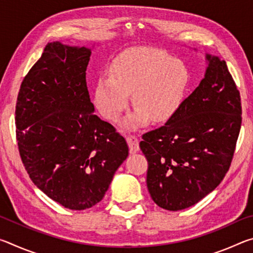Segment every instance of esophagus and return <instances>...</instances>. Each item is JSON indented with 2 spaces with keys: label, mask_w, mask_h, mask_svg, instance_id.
I'll return each instance as SVG.
<instances>
[{
  "label": "esophagus",
  "mask_w": 253,
  "mask_h": 253,
  "mask_svg": "<svg viewBox=\"0 0 253 253\" xmlns=\"http://www.w3.org/2000/svg\"><path fill=\"white\" fill-rule=\"evenodd\" d=\"M127 144L129 146V149L131 153H136L139 151V140L135 136H127Z\"/></svg>",
  "instance_id": "obj_1"
}]
</instances>
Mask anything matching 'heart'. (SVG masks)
<instances>
[{
	"label": "heart",
	"mask_w": 253,
	"mask_h": 253,
	"mask_svg": "<svg viewBox=\"0 0 253 253\" xmlns=\"http://www.w3.org/2000/svg\"><path fill=\"white\" fill-rule=\"evenodd\" d=\"M188 70L178 59L154 48L122 53L109 68V76L97 81L95 102L109 121H117L131 95L136 107L124 126L136 129L153 122H165L179 109L188 84Z\"/></svg>",
	"instance_id": "obj_1"
}]
</instances>
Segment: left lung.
I'll return each instance as SVG.
<instances>
[{
  "label": "left lung",
  "mask_w": 253,
  "mask_h": 253,
  "mask_svg": "<svg viewBox=\"0 0 253 253\" xmlns=\"http://www.w3.org/2000/svg\"><path fill=\"white\" fill-rule=\"evenodd\" d=\"M204 78L164 126L143 135L147 188L158 207L190 208L222 182L241 128V99L224 60L205 54Z\"/></svg>",
  "instance_id": "8db88e82"
}]
</instances>
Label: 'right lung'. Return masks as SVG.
<instances>
[{"instance_id":"right-lung-1","label":"right lung","mask_w":253,"mask_h":253,"mask_svg":"<svg viewBox=\"0 0 253 253\" xmlns=\"http://www.w3.org/2000/svg\"><path fill=\"white\" fill-rule=\"evenodd\" d=\"M91 49L50 42L21 84L15 108L21 158L34 185L62 207L104 199L128 156L125 138L95 115L85 70Z\"/></svg>"}]
</instances>
